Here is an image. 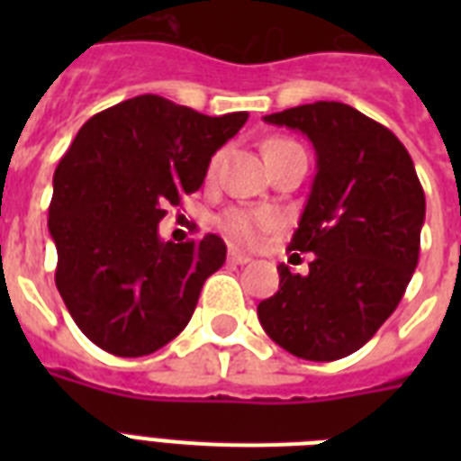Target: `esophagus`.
I'll list each match as a JSON object with an SVG mask.
<instances>
[{
    "mask_svg": "<svg viewBox=\"0 0 461 461\" xmlns=\"http://www.w3.org/2000/svg\"><path fill=\"white\" fill-rule=\"evenodd\" d=\"M227 258H230V263H237V266H246V263L251 260V256H249V253H244V251H239V249H230V256H227Z\"/></svg>",
    "mask_w": 461,
    "mask_h": 461,
    "instance_id": "obj_1",
    "label": "esophagus"
}]
</instances>
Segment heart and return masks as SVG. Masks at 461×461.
<instances>
[{
  "instance_id": "heart-1",
  "label": "heart",
  "mask_w": 461,
  "mask_h": 461,
  "mask_svg": "<svg viewBox=\"0 0 461 461\" xmlns=\"http://www.w3.org/2000/svg\"><path fill=\"white\" fill-rule=\"evenodd\" d=\"M289 148L299 146H296L294 140L270 139L266 143V158L267 155L282 153V150H289ZM217 162H220V155H215V158L210 159V172H215ZM277 222H280V217H277V212H273V210L234 208L222 217V230L227 231V237L239 241V244H253L263 231L275 230Z\"/></svg>"
}]
</instances>
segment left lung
Wrapping results in <instances>:
<instances>
[{"mask_svg": "<svg viewBox=\"0 0 461 461\" xmlns=\"http://www.w3.org/2000/svg\"><path fill=\"white\" fill-rule=\"evenodd\" d=\"M263 119L306 133L318 172L289 244L313 253L308 275L277 267L280 289L258 303V321L289 354L337 361L361 349L407 292L426 195L400 139L349 104H302Z\"/></svg>", "mask_w": 461, "mask_h": 461, "instance_id": "obj_1", "label": "left lung"}]
</instances>
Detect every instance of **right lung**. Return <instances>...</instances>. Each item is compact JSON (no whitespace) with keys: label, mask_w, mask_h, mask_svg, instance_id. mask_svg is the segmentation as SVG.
I'll return each instance as SVG.
<instances>
[{"label":"right lung","mask_w":461,"mask_h":461,"mask_svg":"<svg viewBox=\"0 0 461 461\" xmlns=\"http://www.w3.org/2000/svg\"><path fill=\"white\" fill-rule=\"evenodd\" d=\"M246 112L208 117L139 95L90 117L54 172V282L81 332L114 357H146L186 328L203 282L220 270L217 234L174 244L159 220L198 191L210 158Z\"/></svg>","instance_id":"obj_1"}]
</instances>
